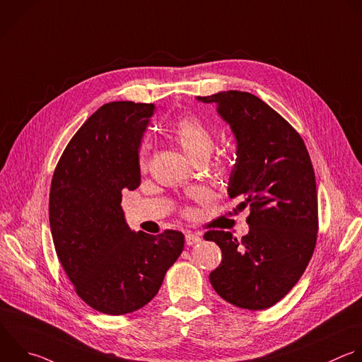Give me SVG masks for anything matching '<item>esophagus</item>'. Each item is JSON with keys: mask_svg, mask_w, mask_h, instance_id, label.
Here are the masks:
<instances>
[{"mask_svg": "<svg viewBox=\"0 0 362 362\" xmlns=\"http://www.w3.org/2000/svg\"><path fill=\"white\" fill-rule=\"evenodd\" d=\"M202 242V238L199 234H194V233H186V245L187 246H193V245H197Z\"/></svg>", "mask_w": 362, "mask_h": 362, "instance_id": "obj_1", "label": "esophagus"}]
</instances>
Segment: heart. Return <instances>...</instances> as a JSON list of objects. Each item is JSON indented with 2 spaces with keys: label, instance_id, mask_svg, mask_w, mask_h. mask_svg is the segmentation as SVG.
<instances>
[{
  "label": "heart",
  "instance_id": "1",
  "mask_svg": "<svg viewBox=\"0 0 362 362\" xmlns=\"http://www.w3.org/2000/svg\"><path fill=\"white\" fill-rule=\"evenodd\" d=\"M170 135L193 163L207 162L213 152L214 134L206 120L196 115L180 117ZM139 165L142 169L148 165V145H142L139 151Z\"/></svg>",
  "mask_w": 362,
  "mask_h": 362
}]
</instances>
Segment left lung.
Masks as SVG:
<instances>
[{
	"label": "left lung",
	"mask_w": 362,
	"mask_h": 362,
	"mask_svg": "<svg viewBox=\"0 0 362 362\" xmlns=\"http://www.w3.org/2000/svg\"><path fill=\"white\" fill-rule=\"evenodd\" d=\"M197 100L214 103L237 144L227 193L249 209V233L210 230L204 240L223 255L209 276L230 304L264 310L279 303L303 276L317 242L318 207L310 155L296 129L260 98L224 90Z\"/></svg>",
	"instance_id": "8db88e82"
}]
</instances>
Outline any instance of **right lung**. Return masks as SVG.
<instances>
[{
  "mask_svg": "<svg viewBox=\"0 0 362 362\" xmlns=\"http://www.w3.org/2000/svg\"><path fill=\"white\" fill-rule=\"evenodd\" d=\"M153 110V103L131 100L102 105L69 141L52 176L57 256L76 294L109 315L146 305L185 246L176 230H131L120 206L122 190L141 183L139 148Z\"/></svg>",
  "mask_w": 362,
  "mask_h": 362,
  "instance_id": "obj_1",
  "label": "right lung"
}]
</instances>
